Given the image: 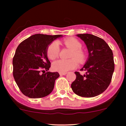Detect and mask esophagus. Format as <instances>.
Returning a JSON list of instances; mask_svg holds the SVG:
<instances>
[{
	"label": "esophagus",
	"mask_w": 126,
	"mask_h": 126,
	"mask_svg": "<svg viewBox=\"0 0 126 126\" xmlns=\"http://www.w3.org/2000/svg\"><path fill=\"white\" fill-rule=\"evenodd\" d=\"M59 74H60V76H63V75H65L67 74V73H66V72H64V73H62V72H60V73H59Z\"/></svg>",
	"instance_id": "obj_1"
}]
</instances>
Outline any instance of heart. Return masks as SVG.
<instances>
[{
  "instance_id": "b5f03b06",
  "label": "heart",
  "mask_w": 126,
  "mask_h": 126,
  "mask_svg": "<svg viewBox=\"0 0 126 126\" xmlns=\"http://www.w3.org/2000/svg\"><path fill=\"white\" fill-rule=\"evenodd\" d=\"M64 44L66 47L72 50L70 58H73L65 60L60 59L54 62L52 64V68L54 71L64 73L77 67L78 62L81 63L84 59L85 55L80 50L82 44L77 39L70 38L64 40ZM60 53V47L57 41H53L48 46L47 50V56L51 60L58 57Z\"/></svg>"
}]
</instances>
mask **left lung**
Listing matches in <instances>:
<instances>
[{
  "label": "left lung",
  "instance_id": "left-lung-1",
  "mask_svg": "<svg viewBox=\"0 0 126 126\" xmlns=\"http://www.w3.org/2000/svg\"><path fill=\"white\" fill-rule=\"evenodd\" d=\"M87 47L88 58L80 70L75 72L76 78L71 84L72 91L82 97H94L106 90L114 70L112 50L103 39L89 34H77Z\"/></svg>",
  "mask_w": 126,
  "mask_h": 126
}]
</instances>
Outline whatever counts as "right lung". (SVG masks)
<instances>
[{"label": "right lung", "instance_id": "1", "mask_svg": "<svg viewBox=\"0 0 126 126\" xmlns=\"http://www.w3.org/2000/svg\"><path fill=\"white\" fill-rule=\"evenodd\" d=\"M62 35H31L20 43L13 58V75L22 93L31 98H43L54 89L58 72H48L50 62L47 50ZM47 71V72H46Z\"/></svg>", "mask_w": 126, "mask_h": 126}]
</instances>
